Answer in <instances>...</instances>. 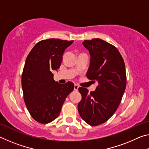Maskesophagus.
<instances>
[{"label":"esophagus","instance_id":"obj_1","mask_svg":"<svg viewBox=\"0 0 149 149\" xmlns=\"http://www.w3.org/2000/svg\"><path fill=\"white\" fill-rule=\"evenodd\" d=\"M78 88H79V85H77L75 84L74 85V90L75 91H77L78 90Z\"/></svg>","mask_w":149,"mask_h":149}]
</instances>
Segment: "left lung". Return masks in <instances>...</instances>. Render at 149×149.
<instances>
[{
  "mask_svg": "<svg viewBox=\"0 0 149 149\" xmlns=\"http://www.w3.org/2000/svg\"><path fill=\"white\" fill-rule=\"evenodd\" d=\"M84 46L89 50L91 59L87 77L98 85L94 91L79 87L82 96L78 112L91 125L104 123L114 114L126 87V73L123 59L114 45L100 39L85 40Z\"/></svg>",
  "mask_w": 149,
  "mask_h": 149,
  "instance_id": "left-lung-1",
  "label": "left lung"
}]
</instances>
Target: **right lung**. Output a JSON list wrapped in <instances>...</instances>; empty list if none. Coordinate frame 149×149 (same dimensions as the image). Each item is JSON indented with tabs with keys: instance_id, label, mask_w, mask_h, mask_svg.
Here are the masks:
<instances>
[{
	"instance_id": "1",
	"label": "right lung",
	"mask_w": 149,
	"mask_h": 149,
	"mask_svg": "<svg viewBox=\"0 0 149 149\" xmlns=\"http://www.w3.org/2000/svg\"><path fill=\"white\" fill-rule=\"evenodd\" d=\"M74 41L59 39L42 40L27 56L22 75L24 100L29 114L41 123L58 116L65 99L74 89L72 82L58 84L52 70L59 69L62 55Z\"/></svg>"
}]
</instances>
